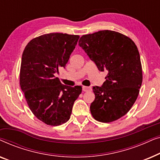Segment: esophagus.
<instances>
[{
  "label": "esophagus",
  "instance_id": "obj_1",
  "mask_svg": "<svg viewBox=\"0 0 160 160\" xmlns=\"http://www.w3.org/2000/svg\"><path fill=\"white\" fill-rule=\"evenodd\" d=\"M82 90L84 92H89V91H91L92 90V88L90 87H86V86H84L82 87Z\"/></svg>",
  "mask_w": 160,
  "mask_h": 160
}]
</instances>
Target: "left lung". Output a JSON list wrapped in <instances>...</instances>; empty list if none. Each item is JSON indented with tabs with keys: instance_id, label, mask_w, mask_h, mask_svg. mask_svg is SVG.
Masks as SVG:
<instances>
[{
	"instance_id": "obj_1",
	"label": "left lung",
	"mask_w": 160,
	"mask_h": 160,
	"mask_svg": "<svg viewBox=\"0 0 160 160\" xmlns=\"http://www.w3.org/2000/svg\"><path fill=\"white\" fill-rule=\"evenodd\" d=\"M78 45L100 71L108 72L102 86L92 88L95 98L90 106L92 115L106 123L119 119L135 103L143 81L136 45L129 37L108 30L84 35Z\"/></svg>"
}]
</instances>
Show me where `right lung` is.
I'll list each match as a JSON object with an SVG mask.
<instances>
[{
	"instance_id": "1",
	"label": "right lung",
	"mask_w": 160,
	"mask_h": 160,
	"mask_svg": "<svg viewBox=\"0 0 160 160\" xmlns=\"http://www.w3.org/2000/svg\"><path fill=\"white\" fill-rule=\"evenodd\" d=\"M79 36L44 34L32 39L22 56L19 84L28 106L43 123L58 126L71 117L81 86L62 84L54 73L65 68Z\"/></svg>"
}]
</instances>
